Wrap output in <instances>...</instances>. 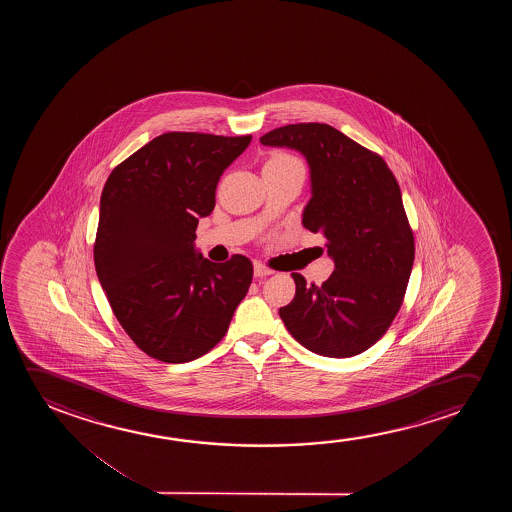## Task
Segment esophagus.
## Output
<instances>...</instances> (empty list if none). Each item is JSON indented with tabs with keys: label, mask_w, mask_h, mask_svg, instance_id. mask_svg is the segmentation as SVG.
Returning a JSON list of instances; mask_svg holds the SVG:
<instances>
[{
	"label": "esophagus",
	"mask_w": 512,
	"mask_h": 512,
	"mask_svg": "<svg viewBox=\"0 0 512 512\" xmlns=\"http://www.w3.org/2000/svg\"><path fill=\"white\" fill-rule=\"evenodd\" d=\"M253 274H255L257 278H264V276L273 274V269H269V267L264 266L262 262H253Z\"/></svg>",
	"instance_id": "obj_1"
}]
</instances>
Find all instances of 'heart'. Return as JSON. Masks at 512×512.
Segmentation results:
<instances>
[{
    "instance_id": "obj_1",
    "label": "heart",
    "mask_w": 512,
    "mask_h": 512,
    "mask_svg": "<svg viewBox=\"0 0 512 512\" xmlns=\"http://www.w3.org/2000/svg\"><path fill=\"white\" fill-rule=\"evenodd\" d=\"M273 161H281V162H292V164H301V162L297 161L295 157L288 154H278L274 155Z\"/></svg>"
}]
</instances>
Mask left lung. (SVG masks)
<instances>
[{
  "label": "left lung",
  "mask_w": 512,
  "mask_h": 512,
  "mask_svg": "<svg viewBox=\"0 0 512 512\" xmlns=\"http://www.w3.org/2000/svg\"><path fill=\"white\" fill-rule=\"evenodd\" d=\"M266 147L308 161L311 199L302 225L322 232L334 273L320 287L299 273L280 316L297 343L323 357H355L381 339L399 313L414 262L413 231L386 162L329 124H290L264 134Z\"/></svg>",
  "instance_id": "8db88e82"
}]
</instances>
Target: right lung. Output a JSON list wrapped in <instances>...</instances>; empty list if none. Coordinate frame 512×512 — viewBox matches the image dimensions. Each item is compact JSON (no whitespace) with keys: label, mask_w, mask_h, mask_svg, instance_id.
<instances>
[{"label":"right lung","mask_w":512,"mask_h":512,"mask_svg":"<svg viewBox=\"0 0 512 512\" xmlns=\"http://www.w3.org/2000/svg\"><path fill=\"white\" fill-rule=\"evenodd\" d=\"M252 136L166 133L108 176L94 266L122 329L148 357L183 364L206 355L245 299L253 266L196 250L199 218L215 208L220 176Z\"/></svg>","instance_id":"1"}]
</instances>
